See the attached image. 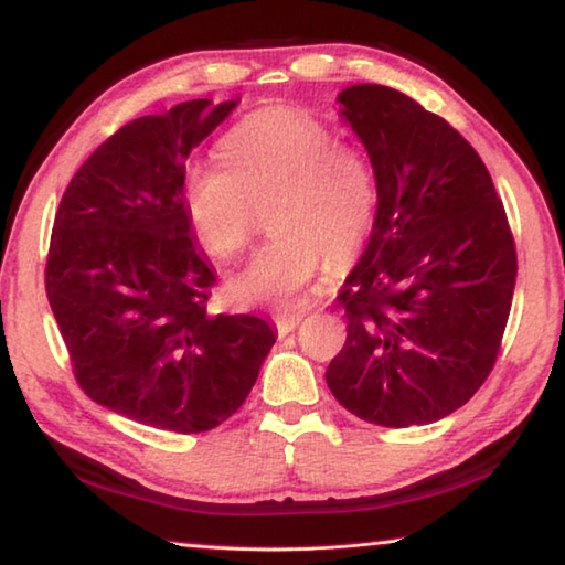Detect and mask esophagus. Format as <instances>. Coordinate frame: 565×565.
Here are the masks:
<instances>
[{"instance_id":"esophagus-1","label":"esophagus","mask_w":565,"mask_h":565,"mask_svg":"<svg viewBox=\"0 0 565 565\" xmlns=\"http://www.w3.org/2000/svg\"><path fill=\"white\" fill-rule=\"evenodd\" d=\"M301 321V313H279V317L274 319V327L279 331V337H286V333H291L296 327H299Z\"/></svg>"}]
</instances>
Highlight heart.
I'll return each mask as SVG.
<instances>
[{"mask_svg":"<svg viewBox=\"0 0 565 565\" xmlns=\"http://www.w3.org/2000/svg\"><path fill=\"white\" fill-rule=\"evenodd\" d=\"M218 161L184 169L186 216L216 259H236L252 242L254 206L279 196L276 236L228 284L242 306L294 309L327 266L369 242L379 212V174L353 141L296 107L256 111L226 134Z\"/></svg>","mask_w":565,"mask_h":565,"instance_id":"heart-1","label":"heart"}]
</instances>
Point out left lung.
Wrapping results in <instances>:
<instances>
[{"mask_svg":"<svg viewBox=\"0 0 565 565\" xmlns=\"http://www.w3.org/2000/svg\"><path fill=\"white\" fill-rule=\"evenodd\" d=\"M379 174L369 246L339 294L347 343L327 369L339 404L406 428L454 414L499 356L515 244L489 169L451 124L381 84L339 94Z\"/></svg>","mask_w":565,"mask_h":565,"instance_id":"1","label":"left lung"}]
</instances>
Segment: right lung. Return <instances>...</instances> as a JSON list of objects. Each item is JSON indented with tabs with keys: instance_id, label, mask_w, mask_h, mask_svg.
Masks as SVG:
<instances>
[{
	"instance_id": "obj_1",
	"label": "right lung",
	"mask_w": 565,
	"mask_h": 565,
	"mask_svg": "<svg viewBox=\"0 0 565 565\" xmlns=\"http://www.w3.org/2000/svg\"><path fill=\"white\" fill-rule=\"evenodd\" d=\"M238 99L134 119L84 161L54 216L46 299L92 401L145 426L212 431L252 391L274 329L206 311L216 276L184 204L186 157Z\"/></svg>"
}]
</instances>
